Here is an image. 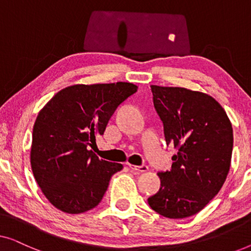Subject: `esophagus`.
Instances as JSON below:
<instances>
[{
    "mask_svg": "<svg viewBox=\"0 0 251 251\" xmlns=\"http://www.w3.org/2000/svg\"><path fill=\"white\" fill-rule=\"evenodd\" d=\"M129 168L135 173H146L149 170V167L146 164H143V166H133V164H129Z\"/></svg>",
    "mask_w": 251,
    "mask_h": 251,
    "instance_id": "obj_1",
    "label": "esophagus"
}]
</instances>
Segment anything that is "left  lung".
I'll list each match as a JSON object with an SVG mask.
<instances>
[{
	"label": "left lung",
	"mask_w": 251,
	"mask_h": 251,
	"mask_svg": "<svg viewBox=\"0 0 251 251\" xmlns=\"http://www.w3.org/2000/svg\"><path fill=\"white\" fill-rule=\"evenodd\" d=\"M151 90L166 142L178 152L171 170L157 174L161 187L147 201L167 218L190 217L201 211L225 183L233 150L232 125L210 96L159 85H151Z\"/></svg>",
	"instance_id": "left-lung-1"
}]
</instances>
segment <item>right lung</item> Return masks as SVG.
Masks as SVG:
<instances>
[{"instance_id":"add662e5","label":"right lung","mask_w":251,"mask_h":251,"mask_svg":"<svg viewBox=\"0 0 251 251\" xmlns=\"http://www.w3.org/2000/svg\"><path fill=\"white\" fill-rule=\"evenodd\" d=\"M128 82L75 84L60 90L37 115L33 128L30 166L41 191L67 214L98 205L121 163L100 160L88 149L104 135L118 106L135 94Z\"/></svg>"}]
</instances>
